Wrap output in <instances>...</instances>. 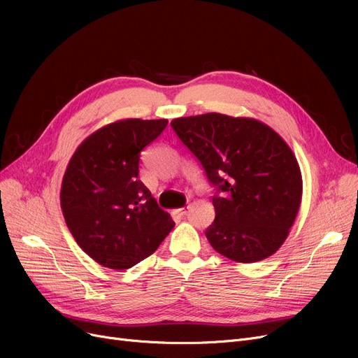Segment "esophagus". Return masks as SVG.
<instances>
[{
  "label": "esophagus",
  "instance_id": "esophagus-1",
  "mask_svg": "<svg viewBox=\"0 0 358 358\" xmlns=\"http://www.w3.org/2000/svg\"><path fill=\"white\" fill-rule=\"evenodd\" d=\"M187 209H189V208H181V209H176L173 213H174V215H177V216H184V215H187Z\"/></svg>",
  "mask_w": 358,
  "mask_h": 358
}]
</instances>
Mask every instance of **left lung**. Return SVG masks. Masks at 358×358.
<instances>
[{
  "label": "left lung",
  "mask_w": 358,
  "mask_h": 358,
  "mask_svg": "<svg viewBox=\"0 0 358 358\" xmlns=\"http://www.w3.org/2000/svg\"><path fill=\"white\" fill-rule=\"evenodd\" d=\"M173 129L219 187L206 238L235 262L266 259L283 245L302 203L303 180L292 148L254 117L222 113L178 117Z\"/></svg>",
  "instance_id": "left-lung-1"
}]
</instances>
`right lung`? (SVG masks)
<instances>
[{"label": "right lung", "mask_w": 358, "mask_h": 358, "mask_svg": "<svg viewBox=\"0 0 358 358\" xmlns=\"http://www.w3.org/2000/svg\"><path fill=\"white\" fill-rule=\"evenodd\" d=\"M168 120L122 119L75 149L61 184V209L81 250L100 266L126 270L152 255L174 228L139 176L141 150Z\"/></svg>", "instance_id": "right-lung-1"}]
</instances>
